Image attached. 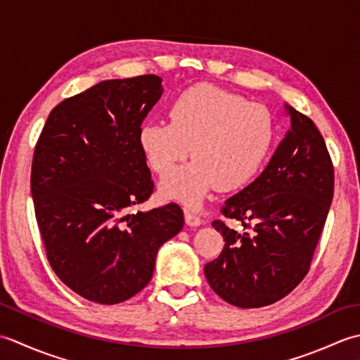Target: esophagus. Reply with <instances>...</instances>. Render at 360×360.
<instances>
[{
    "mask_svg": "<svg viewBox=\"0 0 360 360\" xmlns=\"http://www.w3.org/2000/svg\"><path fill=\"white\" fill-rule=\"evenodd\" d=\"M186 223L192 227H198L202 224V219L198 217L195 212H192L190 209H186Z\"/></svg>",
    "mask_w": 360,
    "mask_h": 360,
    "instance_id": "34e87169",
    "label": "esophagus"
}]
</instances>
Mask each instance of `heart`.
I'll use <instances>...</instances> for the list:
<instances>
[{"label": "heart", "mask_w": 360, "mask_h": 360, "mask_svg": "<svg viewBox=\"0 0 360 360\" xmlns=\"http://www.w3.org/2000/svg\"><path fill=\"white\" fill-rule=\"evenodd\" d=\"M168 120H150L137 142L153 172L168 176L192 148L193 162L162 184L165 198L196 207L213 188L235 190L255 178L271 155L277 127L267 106L212 85L182 91Z\"/></svg>", "instance_id": "b5f03b06"}]
</instances>
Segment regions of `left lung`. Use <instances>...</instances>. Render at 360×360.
<instances>
[{"label": "left lung", "mask_w": 360, "mask_h": 360, "mask_svg": "<svg viewBox=\"0 0 360 360\" xmlns=\"http://www.w3.org/2000/svg\"><path fill=\"white\" fill-rule=\"evenodd\" d=\"M290 127L258 178L221 207L212 226L224 248L204 266L210 288L238 308H262L286 297L307 274L334 195V167L323 136L286 105Z\"/></svg>", "instance_id": "1"}]
</instances>
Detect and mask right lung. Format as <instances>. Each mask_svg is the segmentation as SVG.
<instances>
[{
  "label": "right lung",
  "instance_id": "obj_1",
  "mask_svg": "<svg viewBox=\"0 0 360 360\" xmlns=\"http://www.w3.org/2000/svg\"><path fill=\"white\" fill-rule=\"evenodd\" d=\"M160 82L155 74L105 80L65 98L35 145L30 192L46 257L89 302L116 304L142 290L159 248L184 227L174 202L133 212L155 188L137 134Z\"/></svg>",
  "mask_w": 360,
  "mask_h": 360
}]
</instances>
